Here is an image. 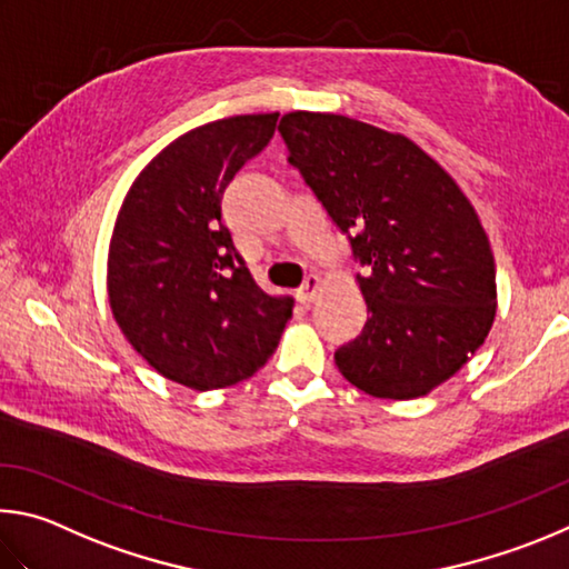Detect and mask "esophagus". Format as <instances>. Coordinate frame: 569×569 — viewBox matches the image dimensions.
Segmentation results:
<instances>
[{"label": "esophagus", "instance_id": "34e87169", "mask_svg": "<svg viewBox=\"0 0 569 569\" xmlns=\"http://www.w3.org/2000/svg\"><path fill=\"white\" fill-rule=\"evenodd\" d=\"M322 287V279L317 274H307L305 282L300 290H297V300H300L302 305H312L317 300V292H320Z\"/></svg>", "mask_w": 569, "mask_h": 569}]
</instances>
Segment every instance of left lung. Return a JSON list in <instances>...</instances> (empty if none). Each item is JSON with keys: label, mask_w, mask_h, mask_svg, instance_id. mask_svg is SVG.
I'll return each mask as SVG.
<instances>
[{"label": "left lung", "mask_w": 569, "mask_h": 569, "mask_svg": "<svg viewBox=\"0 0 569 569\" xmlns=\"http://www.w3.org/2000/svg\"><path fill=\"white\" fill-rule=\"evenodd\" d=\"M290 164L352 244L367 302L335 352L347 382L415 400L460 370L495 322V259L470 199L412 139L342 114L279 122Z\"/></svg>", "instance_id": "8db88e82"}]
</instances>
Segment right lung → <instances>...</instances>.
Listing matches in <instances>:
<instances>
[{"mask_svg":"<svg viewBox=\"0 0 569 569\" xmlns=\"http://www.w3.org/2000/svg\"><path fill=\"white\" fill-rule=\"evenodd\" d=\"M277 117H227L177 137L117 214L107 290L119 330L159 375L199 392L252 377L292 317V297L259 290L222 219L227 184L269 144Z\"/></svg>","mask_w":569,"mask_h":569,"instance_id":"obj_1","label":"right lung"}]
</instances>
